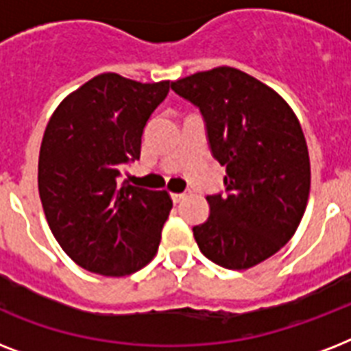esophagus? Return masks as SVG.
I'll list each match as a JSON object with an SVG mask.
<instances>
[{
  "mask_svg": "<svg viewBox=\"0 0 351 351\" xmlns=\"http://www.w3.org/2000/svg\"><path fill=\"white\" fill-rule=\"evenodd\" d=\"M187 195H189V193H173V195H171V198H173V202L178 204V202H182V200H184Z\"/></svg>",
  "mask_w": 351,
  "mask_h": 351,
  "instance_id": "1",
  "label": "esophagus"
}]
</instances>
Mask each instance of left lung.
Masks as SVG:
<instances>
[{
	"mask_svg": "<svg viewBox=\"0 0 351 351\" xmlns=\"http://www.w3.org/2000/svg\"><path fill=\"white\" fill-rule=\"evenodd\" d=\"M202 112L226 193L209 195V219L193 228L198 247L228 269L275 255L299 228L310 197V154L282 96L250 74L217 67L171 84Z\"/></svg>",
	"mask_w": 351,
	"mask_h": 351,
	"instance_id": "8db88e82",
	"label": "left lung"
}]
</instances>
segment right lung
<instances>
[{
    "instance_id": "add662e5",
    "label": "right lung",
    "mask_w": 351,
    "mask_h": 351,
    "mask_svg": "<svg viewBox=\"0 0 351 351\" xmlns=\"http://www.w3.org/2000/svg\"><path fill=\"white\" fill-rule=\"evenodd\" d=\"M167 93L169 82L98 74L47 123L38 162L41 206L58 244L87 271L125 277L158 251L169 193L120 184V176L140 158L143 127Z\"/></svg>"
}]
</instances>
